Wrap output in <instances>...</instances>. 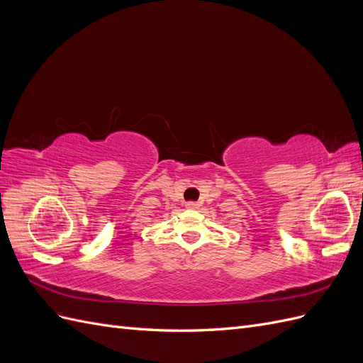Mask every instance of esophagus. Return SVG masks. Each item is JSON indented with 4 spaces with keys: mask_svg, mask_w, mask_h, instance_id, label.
I'll use <instances>...</instances> for the list:
<instances>
[{
    "mask_svg": "<svg viewBox=\"0 0 363 363\" xmlns=\"http://www.w3.org/2000/svg\"><path fill=\"white\" fill-rule=\"evenodd\" d=\"M186 207H188V208H196V207H199V203L189 201V203H186Z\"/></svg>",
    "mask_w": 363,
    "mask_h": 363,
    "instance_id": "1",
    "label": "esophagus"
}]
</instances>
